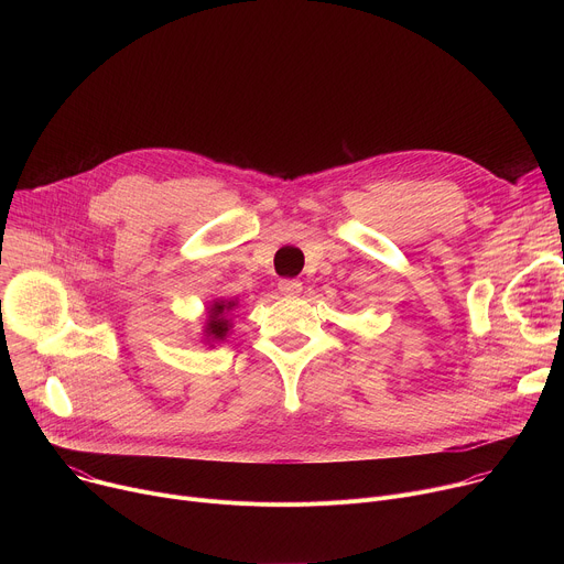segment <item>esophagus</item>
<instances>
[{"label": "esophagus", "instance_id": "esophagus-1", "mask_svg": "<svg viewBox=\"0 0 564 564\" xmlns=\"http://www.w3.org/2000/svg\"><path fill=\"white\" fill-rule=\"evenodd\" d=\"M301 290H303V285L296 279H281L279 281V292L285 294V296H299Z\"/></svg>", "mask_w": 564, "mask_h": 564}]
</instances>
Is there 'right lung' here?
I'll return each instance as SVG.
<instances>
[{"instance_id":"right-lung-1","label":"right lung","mask_w":564,"mask_h":564,"mask_svg":"<svg viewBox=\"0 0 564 564\" xmlns=\"http://www.w3.org/2000/svg\"><path fill=\"white\" fill-rule=\"evenodd\" d=\"M236 307V301H214L207 307V321H205V341L214 344V341H223L231 328L229 321V312Z\"/></svg>"}]
</instances>
